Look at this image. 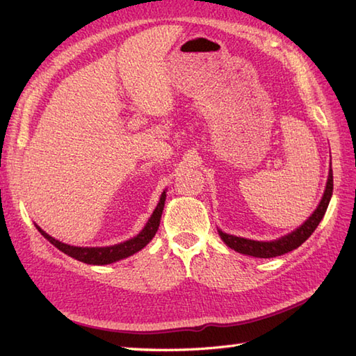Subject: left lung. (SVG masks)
<instances>
[{"mask_svg":"<svg viewBox=\"0 0 356 356\" xmlns=\"http://www.w3.org/2000/svg\"><path fill=\"white\" fill-rule=\"evenodd\" d=\"M332 191H334V174H332V170H330L326 191L323 194V199L320 202L318 208L314 211V214L309 217L298 229H295L293 232L287 234V236L278 240L255 241V240H248L243 237L229 236V234H225L222 231H218V234H220V237L226 245L240 254L259 257V259H270V257H278L286 252H291L293 249H297L300 245H303L305 241L312 236V232L316 229V226L320 225L321 218L324 217V214H326V209L329 207Z\"/></svg>","mask_w":356,"mask_h":356,"instance_id":"left-lung-1","label":"left lung"}]
</instances>
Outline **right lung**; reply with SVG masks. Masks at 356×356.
<instances>
[{
	"label": "right lung",
	"instance_id": "1",
	"mask_svg": "<svg viewBox=\"0 0 356 356\" xmlns=\"http://www.w3.org/2000/svg\"><path fill=\"white\" fill-rule=\"evenodd\" d=\"M165 197L166 194L165 191L161 195V200H159L157 207L154 209L153 216L149 217L148 223L145 225V228H143L138 236L124 241V243H119L115 246H105V248H78V246H70L67 243H63V241H59L56 238L50 237L47 232H44L40 226H36L38 231H40L42 236L47 238L51 245H55L59 251H63L64 254L73 257V259H76L79 261H84L88 264H108L113 261H118V260H122L127 259V257H130L133 254H136L138 251H140L142 248H145L151 238L156 236L157 228H159V223H161V217H162V211H163V205H165Z\"/></svg>",
	"mask_w": 356,
	"mask_h": 356
}]
</instances>
